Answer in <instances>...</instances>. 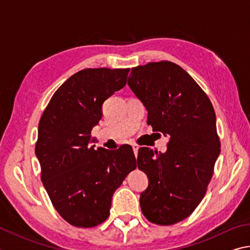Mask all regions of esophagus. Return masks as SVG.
<instances>
[{"mask_svg":"<svg viewBox=\"0 0 250 250\" xmlns=\"http://www.w3.org/2000/svg\"><path fill=\"white\" fill-rule=\"evenodd\" d=\"M132 148H133V152H134V155H135V157L138 156V151H139V146L137 144H133L132 145Z\"/></svg>","mask_w":250,"mask_h":250,"instance_id":"esophagus-1","label":"esophagus"}]
</instances>
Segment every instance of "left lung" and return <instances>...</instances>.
<instances>
[{
	"mask_svg": "<svg viewBox=\"0 0 250 250\" xmlns=\"http://www.w3.org/2000/svg\"><path fill=\"white\" fill-rule=\"evenodd\" d=\"M128 85L146 108L147 125L169 139L165 153L139 149L138 167L148 178L141 210L155 224L178 223L201 202L220 155L214 109L196 81L172 62L133 67Z\"/></svg>",
	"mask_w": 250,
	"mask_h": 250,
	"instance_id": "1",
	"label": "left lung"
}]
</instances>
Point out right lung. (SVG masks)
I'll use <instances>...</instances> for the list:
<instances>
[{
    "instance_id": "add662e5",
    "label": "right lung",
    "mask_w": 250,
    "mask_h": 250,
    "mask_svg": "<svg viewBox=\"0 0 250 250\" xmlns=\"http://www.w3.org/2000/svg\"><path fill=\"white\" fill-rule=\"evenodd\" d=\"M130 69H85L66 80L39 121L35 153L42 181L59 214L78 228H93L110 213L113 192L137 167L132 147L95 149L90 132L104 102L126 83Z\"/></svg>"
}]
</instances>
